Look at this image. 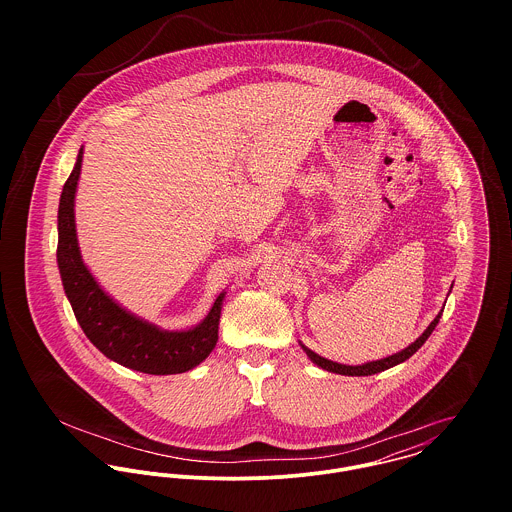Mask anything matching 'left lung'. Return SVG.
Returning <instances> with one entry per match:
<instances>
[{
	"label": "left lung",
	"instance_id": "left-lung-1",
	"mask_svg": "<svg viewBox=\"0 0 512 512\" xmlns=\"http://www.w3.org/2000/svg\"><path fill=\"white\" fill-rule=\"evenodd\" d=\"M439 317H441V313L436 315V319L428 325V329L410 345V347H406L404 351H400V353H396V355H392V357H386V359H380V361H372V363H366V365L359 366H349V365H339V363H333V361H329V359H323V357H319L317 353H313L311 349H307L303 343H299L301 345V349L305 351V355L315 363L317 366H321V368H325V370H329V372H337V374H345V376H370V374H376V372H382V370H386V368H392V366L400 365V363H404L406 359H410L426 341H428V337L432 335V331L436 329V325L439 323Z\"/></svg>",
	"mask_w": 512,
	"mask_h": 512
}]
</instances>
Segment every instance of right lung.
<instances>
[{
	"label": "right lung",
	"mask_w": 512,
	"mask_h": 512,
	"mask_svg": "<svg viewBox=\"0 0 512 512\" xmlns=\"http://www.w3.org/2000/svg\"><path fill=\"white\" fill-rule=\"evenodd\" d=\"M82 167V147L59 203L57 262L74 317L90 343L118 365L146 374H179L201 365L219 341L224 292L209 315L189 331H163L128 313L104 292L84 266L74 226V193Z\"/></svg>",
	"instance_id": "obj_1"
}]
</instances>
